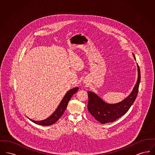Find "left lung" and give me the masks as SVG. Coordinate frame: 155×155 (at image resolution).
<instances>
[{
  "instance_id": "left-lung-1",
  "label": "left lung",
  "mask_w": 155,
  "mask_h": 155,
  "mask_svg": "<svg viewBox=\"0 0 155 155\" xmlns=\"http://www.w3.org/2000/svg\"><path fill=\"white\" fill-rule=\"evenodd\" d=\"M135 60V57L133 53ZM138 79L130 94L124 100L117 103L110 104L105 102L96 94L88 91V109L91 115L101 124H106L114 121L117 118L124 115L132 106L138 92L140 83V69L137 64Z\"/></svg>"
}]
</instances>
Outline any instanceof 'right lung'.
Listing matches in <instances>:
<instances>
[{"label": "right lung", "mask_w": 155, "mask_h": 155, "mask_svg": "<svg viewBox=\"0 0 155 155\" xmlns=\"http://www.w3.org/2000/svg\"><path fill=\"white\" fill-rule=\"evenodd\" d=\"M78 89H79L78 87H75L74 88L71 89L70 90H69L67 92L66 94L63 97V99L61 100V102L59 104V106L57 107V109H56V110L54 111L52 115L50 117H49L48 118L44 120H41V121H35L32 119L28 118L31 121H32L33 123L38 124V125L48 126V125L53 124L63 114L64 111L66 109L67 106L68 104L70 99L71 98V97L73 96L74 94H75L78 91Z\"/></svg>", "instance_id": "obj_1"}]
</instances>
